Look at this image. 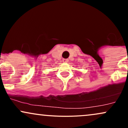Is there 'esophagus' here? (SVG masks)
Segmentation results:
<instances>
[{"instance_id":"obj_1","label":"esophagus","mask_w":128,"mask_h":128,"mask_svg":"<svg viewBox=\"0 0 128 128\" xmlns=\"http://www.w3.org/2000/svg\"><path fill=\"white\" fill-rule=\"evenodd\" d=\"M68 60L67 59H62V62H67Z\"/></svg>"}]
</instances>
